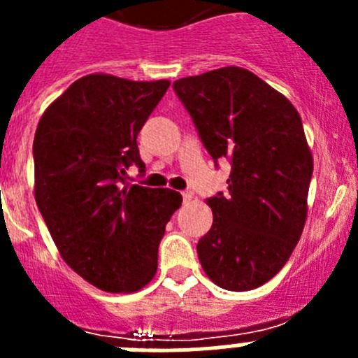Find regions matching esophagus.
<instances>
[{
	"instance_id": "obj_1",
	"label": "esophagus",
	"mask_w": 358,
	"mask_h": 358,
	"mask_svg": "<svg viewBox=\"0 0 358 358\" xmlns=\"http://www.w3.org/2000/svg\"><path fill=\"white\" fill-rule=\"evenodd\" d=\"M182 196H183V202H190V201H192L194 194H192V192H189V190H187V192H183Z\"/></svg>"
}]
</instances>
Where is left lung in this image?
Instances as JSON below:
<instances>
[{
	"mask_svg": "<svg viewBox=\"0 0 358 358\" xmlns=\"http://www.w3.org/2000/svg\"><path fill=\"white\" fill-rule=\"evenodd\" d=\"M215 164L229 159V192L209 197L213 227L197 243L206 275L229 291L272 279L289 259L306 220L313 173L301 117L284 95L243 67L178 79Z\"/></svg>",
	"mask_w": 358,
	"mask_h": 358,
	"instance_id": "obj_1",
	"label": "left lung"
}]
</instances>
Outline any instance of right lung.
<instances>
[{
    "label": "right lung",
    "instance_id": "right-lung-1",
    "mask_svg": "<svg viewBox=\"0 0 358 358\" xmlns=\"http://www.w3.org/2000/svg\"><path fill=\"white\" fill-rule=\"evenodd\" d=\"M168 88L166 79L85 76L36 129V204L67 265L102 291L133 292L152 280L166 223L182 204L175 190L124 178L133 164L145 171L136 136Z\"/></svg>",
    "mask_w": 358,
    "mask_h": 358
}]
</instances>
